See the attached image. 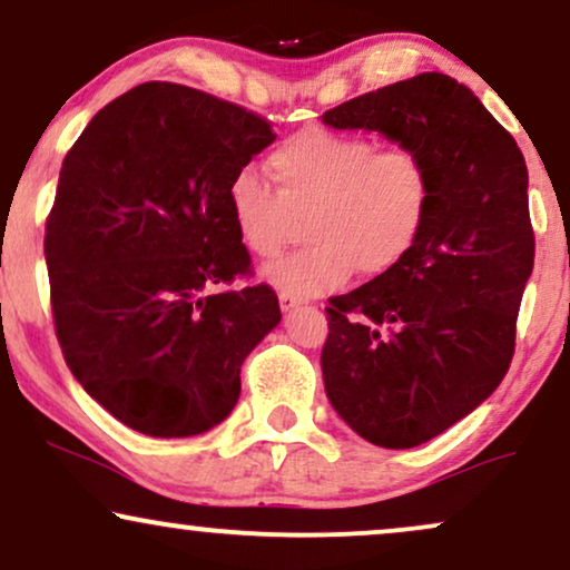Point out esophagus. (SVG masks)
<instances>
[{
  "label": "esophagus",
  "mask_w": 570,
  "mask_h": 570,
  "mask_svg": "<svg viewBox=\"0 0 570 570\" xmlns=\"http://www.w3.org/2000/svg\"><path fill=\"white\" fill-rule=\"evenodd\" d=\"M278 302H281V309H284V313H292L294 307L302 305L299 297H292V294H286V292L278 294Z\"/></svg>",
  "instance_id": "obj_1"
}]
</instances>
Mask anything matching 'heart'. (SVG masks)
Returning a JSON list of instances; mask_svg holds the SVG:
<instances>
[{
    "label": "heart",
    "mask_w": 570,
    "mask_h": 570,
    "mask_svg": "<svg viewBox=\"0 0 570 570\" xmlns=\"http://www.w3.org/2000/svg\"><path fill=\"white\" fill-rule=\"evenodd\" d=\"M265 184L244 168L228 186V210L244 247L273 261L307 220V249L265 271L292 297L342 289L355 268L386 276L405 263L426 234L434 178L426 157L410 147L379 149L365 134L309 126L273 149Z\"/></svg>",
    "instance_id": "obj_1"
}]
</instances>
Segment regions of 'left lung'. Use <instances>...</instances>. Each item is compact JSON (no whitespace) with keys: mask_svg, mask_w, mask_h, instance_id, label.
I'll list each match as a JSON object with an SVG mask.
<instances>
[{"mask_svg":"<svg viewBox=\"0 0 570 570\" xmlns=\"http://www.w3.org/2000/svg\"><path fill=\"white\" fill-rule=\"evenodd\" d=\"M426 157L434 210L386 276L328 299L331 405L365 442L407 450L476 410L515 352L534 268L529 170L513 136L455 78L421 73L323 112Z\"/></svg>","mask_w":570,"mask_h":570,"instance_id":"1","label":"left lung"}]
</instances>
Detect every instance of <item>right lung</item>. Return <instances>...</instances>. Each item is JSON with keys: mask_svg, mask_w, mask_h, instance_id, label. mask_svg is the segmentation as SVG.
<instances>
[{"mask_svg": "<svg viewBox=\"0 0 570 570\" xmlns=\"http://www.w3.org/2000/svg\"><path fill=\"white\" fill-rule=\"evenodd\" d=\"M271 120L181 83L102 107L65 155L45 257L57 342L78 384L128 429L218 426L242 363L281 307L249 278L228 186L273 144Z\"/></svg>", "mask_w": 570, "mask_h": 570, "instance_id": "obj_1", "label": "right lung"}]
</instances>
